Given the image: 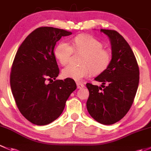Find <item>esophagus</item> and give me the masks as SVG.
Here are the masks:
<instances>
[{"mask_svg": "<svg viewBox=\"0 0 151 151\" xmlns=\"http://www.w3.org/2000/svg\"><path fill=\"white\" fill-rule=\"evenodd\" d=\"M76 84H77L78 88H82L84 87V84H83V83H78H78H76Z\"/></svg>", "mask_w": 151, "mask_h": 151, "instance_id": "1", "label": "esophagus"}]
</instances>
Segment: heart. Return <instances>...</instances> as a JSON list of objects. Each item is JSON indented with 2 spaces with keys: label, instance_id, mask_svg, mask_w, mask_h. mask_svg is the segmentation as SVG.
<instances>
[{
  "label": "heart",
  "instance_id": "obj_1",
  "mask_svg": "<svg viewBox=\"0 0 151 151\" xmlns=\"http://www.w3.org/2000/svg\"><path fill=\"white\" fill-rule=\"evenodd\" d=\"M73 52L82 53L81 66L69 65L62 70L65 78L76 81L88 77L92 73L99 75L106 70L111 63V54L104 49L100 41L90 35H79L73 39V46L68 42L62 41L54 50L56 59L62 65H66L70 60Z\"/></svg>",
  "mask_w": 151,
  "mask_h": 151
}]
</instances>
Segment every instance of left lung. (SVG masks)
Wrapping results in <instances>:
<instances>
[{
    "instance_id": "1",
    "label": "left lung",
    "mask_w": 151,
    "mask_h": 151,
    "mask_svg": "<svg viewBox=\"0 0 151 151\" xmlns=\"http://www.w3.org/2000/svg\"><path fill=\"white\" fill-rule=\"evenodd\" d=\"M109 38L111 63L94 80L101 86L87 83L89 96L86 108L90 116L100 124L110 125L124 117L131 108L139 85V71L131 47L116 30L101 29Z\"/></svg>"
}]
</instances>
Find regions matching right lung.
Instances as JSON below:
<instances>
[{
	"mask_svg": "<svg viewBox=\"0 0 151 151\" xmlns=\"http://www.w3.org/2000/svg\"><path fill=\"white\" fill-rule=\"evenodd\" d=\"M71 34L52 27H38L27 35L15 55L10 75L12 94L20 113L35 125L56 120L77 87L73 79L52 81L60 73L54 46L62 37Z\"/></svg>",
	"mask_w": 151,
	"mask_h": 151,
	"instance_id": "1",
	"label": "right lung"
}]
</instances>
